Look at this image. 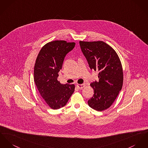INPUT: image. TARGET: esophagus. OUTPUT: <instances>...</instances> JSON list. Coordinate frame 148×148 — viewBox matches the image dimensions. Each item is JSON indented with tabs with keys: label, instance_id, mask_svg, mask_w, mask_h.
I'll list each match as a JSON object with an SVG mask.
<instances>
[{
	"label": "esophagus",
	"instance_id": "34e87169",
	"mask_svg": "<svg viewBox=\"0 0 148 148\" xmlns=\"http://www.w3.org/2000/svg\"><path fill=\"white\" fill-rule=\"evenodd\" d=\"M77 87L80 90H82V88H83L85 87V85L84 84H78L77 85Z\"/></svg>",
	"mask_w": 148,
	"mask_h": 148
}]
</instances>
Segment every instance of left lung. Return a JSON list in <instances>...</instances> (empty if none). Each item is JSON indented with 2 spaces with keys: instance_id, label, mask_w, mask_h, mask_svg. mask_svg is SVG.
Wrapping results in <instances>:
<instances>
[{
  "instance_id": "obj_1",
  "label": "left lung",
  "mask_w": 148,
  "mask_h": 148,
  "mask_svg": "<svg viewBox=\"0 0 148 148\" xmlns=\"http://www.w3.org/2000/svg\"><path fill=\"white\" fill-rule=\"evenodd\" d=\"M79 44L90 69L99 72V81L90 84L94 94L88 104L101 112L110 107L122 88V64L115 51L103 41H80Z\"/></svg>"
}]
</instances>
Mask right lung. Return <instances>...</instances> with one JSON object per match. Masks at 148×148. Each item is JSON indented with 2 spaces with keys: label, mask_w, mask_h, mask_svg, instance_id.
I'll return each instance as SVG.
<instances>
[{
  "label": "right lung",
  "mask_w": 148,
  "mask_h": 148,
  "mask_svg": "<svg viewBox=\"0 0 148 148\" xmlns=\"http://www.w3.org/2000/svg\"><path fill=\"white\" fill-rule=\"evenodd\" d=\"M75 43L65 40L47 43L39 51L34 65L36 86L47 104L52 109L64 106L75 90L74 84H62L57 80L66 55Z\"/></svg>",
  "instance_id": "add662e5"
}]
</instances>
